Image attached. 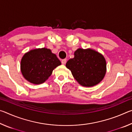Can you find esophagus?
<instances>
[{
	"instance_id": "esophagus-1",
	"label": "esophagus",
	"mask_w": 132,
	"mask_h": 132,
	"mask_svg": "<svg viewBox=\"0 0 132 132\" xmlns=\"http://www.w3.org/2000/svg\"><path fill=\"white\" fill-rule=\"evenodd\" d=\"M66 62H67V60L66 59L62 60V63L63 64H65L66 63Z\"/></svg>"
}]
</instances>
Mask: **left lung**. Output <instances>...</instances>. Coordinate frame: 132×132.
<instances>
[{"mask_svg":"<svg viewBox=\"0 0 132 132\" xmlns=\"http://www.w3.org/2000/svg\"><path fill=\"white\" fill-rule=\"evenodd\" d=\"M74 55L73 59L67 62L66 66L79 84L90 87L103 80L106 71V62L101 53L90 48H79Z\"/></svg>","mask_w":132,"mask_h":132,"instance_id":"left-lung-1","label":"left lung"}]
</instances>
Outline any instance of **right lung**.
<instances>
[{
    "instance_id": "add662e5",
    "label": "right lung",
    "mask_w": 132,
    "mask_h": 132,
    "mask_svg": "<svg viewBox=\"0 0 132 132\" xmlns=\"http://www.w3.org/2000/svg\"><path fill=\"white\" fill-rule=\"evenodd\" d=\"M61 62L51 50L37 48L26 52L21 60L20 69L24 79L31 83L40 84L52 75Z\"/></svg>"
}]
</instances>
